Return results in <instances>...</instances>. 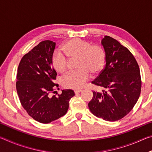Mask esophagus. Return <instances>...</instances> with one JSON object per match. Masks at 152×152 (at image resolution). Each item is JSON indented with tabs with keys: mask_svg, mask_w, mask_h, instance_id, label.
Segmentation results:
<instances>
[{
	"mask_svg": "<svg viewBox=\"0 0 152 152\" xmlns=\"http://www.w3.org/2000/svg\"><path fill=\"white\" fill-rule=\"evenodd\" d=\"M82 92L81 89H75V90H74V92H75V94L80 93V92Z\"/></svg>",
	"mask_w": 152,
	"mask_h": 152,
	"instance_id": "esophagus-1",
	"label": "esophagus"
}]
</instances>
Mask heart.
Segmentation results:
<instances>
[{
    "label": "heart",
    "instance_id": "1",
    "mask_svg": "<svg viewBox=\"0 0 152 152\" xmlns=\"http://www.w3.org/2000/svg\"><path fill=\"white\" fill-rule=\"evenodd\" d=\"M64 54L57 51L53 56L51 64L56 71L65 73L68 66V58L76 59L78 70L69 72L62 80L64 87L80 88L91 76V72H99L104 66L105 51L99 45H92L90 42L74 38L66 42L61 48Z\"/></svg>",
    "mask_w": 152,
    "mask_h": 152
}]
</instances>
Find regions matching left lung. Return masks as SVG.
<instances>
[{"label": "left lung", "mask_w": 152, "mask_h": 152, "mask_svg": "<svg viewBox=\"0 0 152 152\" xmlns=\"http://www.w3.org/2000/svg\"><path fill=\"white\" fill-rule=\"evenodd\" d=\"M101 45L106 54V65L92 83L104 90L94 91L88 105L96 117L116 121L132 110L140 97V70L132 53L116 39L104 36Z\"/></svg>", "instance_id": "8db88e82"}]
</instances>
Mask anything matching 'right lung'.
I'll return each instance as SVG.
<instances>
[{
  "instance_id": "add662e5",
  "label": "right lung",
  "mask_w": 152,
  "mask_h": 152,
  "mask_svg": "<svg viewBox=\"0 0 152 152\" xmlns=\"http://www.w3.org/2000/svg\"><path fill=\"white\" fill-rule=\"evenodd\" d=\"M56 43L50 40L40 42L25 54L18 67L16 88L23 107L33 119L49 123L64 116L68 111L72 90L61 91L58 96H51L57 76L51 60Z\"/></svg>"
}]
</instances>
